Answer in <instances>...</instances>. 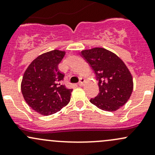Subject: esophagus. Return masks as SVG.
I'll return each mask as SVG.
<instances>
[{
    "label": "esophagus",
    "mask_w": 155,
    "mask_h": 155,
    "mask_svg": "<svg viewBox=\"0 0 155 155\" xmlns=\"http://www.w3.org/2000/svg\"><path fill=\"white\" fill-rule=\"evenodd\" d=\"M85 81V79H82V78H81V79H80V81H79V83H78V84L79 85V86H82V85L84 84V82Z\"/></svg>",
    "instance_id": "34e87169"
}]
</instances>
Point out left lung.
I'll return each mask as SVG.
<instances>
[{
    "label": "left lung",
    "instance_id": "obj_1",
    "mask_svg": "<svg viewBox=\"0 0 155 155\" xmlns=\"http://www.w3.org/2000/svg\"><path fill=\"white\" fill-rule=\"evenodd\" d=\"M81 56L94 71L99 93L90 103L101 110L114 111L124 106L133 92V78L122 60L104 48L83 50Z\"/></svg>",
    "mask_w": 155,
    "mask_h": 155
}]
</instances>
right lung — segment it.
I'll return each mask as SVG.
<instances>
[{
  "mask_svg": "<svg viewBox=\"0 0 155 155\" xmlns=\"http://www.w3.org/2000/svg\"><path fill=\"white\" fill-rule=\"evenodd\" d=\"M65 54L55 49L41 54L30 64L23 75L21 90L24 99L40 114H53L70 101L73 90L62 84L65 76L58 70V64Z\"/></svg>",
  "mask_w": 155,
  "mask_h": 155,
  "instance_id": "1",
  "label": "right lung"
}]
</instances>
